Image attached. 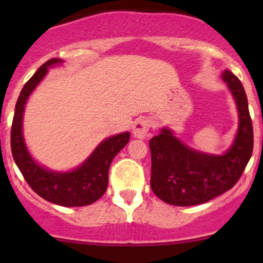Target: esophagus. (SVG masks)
Segmentation results:
<instances>
[{
    "instance_id": "34e87169",
    "label": "esophagus",
    "mask_w": 263,
    "mask_h": 263,
    "mask_svg": "<svg viewBox=\"0 0 263 263\" xmlns=\"http://www.w3.org/2000/svg\"><path fill=\"white\" fill-rule=\"evenodd\" d=\"M150 121L147 118H139L134 123V128H132V135L135 139H145L148 135V129H150Z\"/></svg>"
}]
</instances>
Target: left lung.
<instances>
[{
    "instance_id": "left-lung-1",
    "label": "left lung",
    "mask_w": 263,
    "mask_h": 263,
    "mask_svg": "<svg viewBox=\"0 0 263 263\" xmlns=\"http://www.w3.org/2000/svg\"><path fill=\"white\" fill-rule=\"evenodd\" d=\"M221 78L234 98L239 118L234 141L224 154L192 148L166 127L148 142L151 190L164 202L193 206L213 200L238 182L251 159L253 128L245 87L232 71L225 70Z\"/></svg>"
}]
</instances>
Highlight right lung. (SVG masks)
Listing matches in <instances>:
<instances>
[{
    "mask_svg": "<svg viewBox=\"0 0 263 263\" xmlns=\"http://www.w3.org/2000/svg\"><path fill=\"white\" fill-rule=\"evenodd\" d=\"M60 58H52L36 70L24 85L15 107L11 127V151L14 160L31 190L44 200L66 208L86 206L99 200L108 187V173L115 156L129 141V132L107 137L94 148L89 158L78 168L67 172L50 171L41 165L26 147L23 134L25 104L31 92L48 73V68L62 65Z\"/></svg>",
    "mask_w": 263,
    "mask_h": 263,
    "instance_id": "1",
    "label": "right lung"
}]
</instances>
